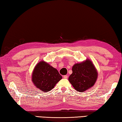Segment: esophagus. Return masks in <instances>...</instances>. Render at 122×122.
<instances>
[{
    "mask_svg": "<svg viewBox=\"0 0 122 122\" xmlns=\"http://www.w3.org/2000/svg\"><path fill=\"white\" fill-rule=\"evenodd\" d=\"M68 76H66V75H65V76H63V78H64V79H68Z\"/></svg>",
    "mask_w": 122,
    "mask_h": 122,
    "instance_id": "34e87169",
    "label": "esophagus"
}]
</instances>
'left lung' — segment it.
<instances>
[{
  "label": "left lung",
  "instance_id": "left-lung-1",
  "mask_svg": "<svg viewBox=\"0 0 122 122\" xmlns=\"http://www.w3.org/2000/svg\"><path fill=\"white\" fill-rule=\"evenodd\" d=\"M72 70V73L69 77V81L77 91L83 92L94 85L98 73L90 60L75 64Z\"/></svg>",
  "mask_w": 122,
  "mask_h": 122
}]
</instances>
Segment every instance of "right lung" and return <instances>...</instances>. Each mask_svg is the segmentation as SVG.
<instances>
[{
  "label": "right lung",
  "instance_id": "right-lung-1",
  "mask_svg": "<svg viewBox=\"0 0 122 122\" xmlns=\"http://www.w3.org/2000/svg\"><path fill=\"white\" fill-rule=\"evenodd\" d=\"M62 77L58 70L50 64L41 61L36 66L32 74V81L37 89L49 92Z\"/></svg>",
  "mask_w": 122,
  "mask_h": 122
}]
</instances>
